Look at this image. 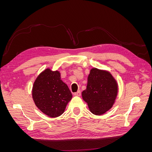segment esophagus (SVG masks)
<instances>
[{"label": "esophagus", "instance_id": "esophagus-1", "mask_svg": "<svg viewBox=\"0 0 152 152\" xmlns=\"http://www.w3.org/2000/svg\"><path fill=\"white\" fill-rule=\"evenodd\" d=\"M74 95H75V96H80L81 95V92H80V91H78L77 92H76V93H74Z\"/></svg>", "mask_w": 152, "mask_h": 152}]
</instances>
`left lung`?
Returning <instances> with one entry per match:
<instances>
[{"label":"left lung","instance_id":"8db88e82","mask_svg":"<svg viewBox=\"0 0 152 152\" xmlns=\"http://www.w3.org/2000/svg\"><path fill=\"white\" fill-rule=\"evenodd\" d=\"M118 91L117 82L108 72L97 68L91 70L82 98L88 104L90 111L99 115L112 108Z\"/></svg>","mask_w":152,"mask_h":152}]
</instances>
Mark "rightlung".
I'll return each mask as SVG.
<instances>
[{
	"mask_svg": "<svg viewBox=\"0 0 152 152\" xmlns=\"http://www.w3.org/2000/svg\"><path fill=\"white\" fill-rule=\"evenodd\" d=\"M32 97L41 111L50 117L60 116L72 98L68 86L61 80L60 73L48 68L37 78Z\"/></svg>",
	"mask_w": 152,
	"mask_h": 152,
	"instance_id": "add662e5",
	"label": "right lung"
}]
</instances>
